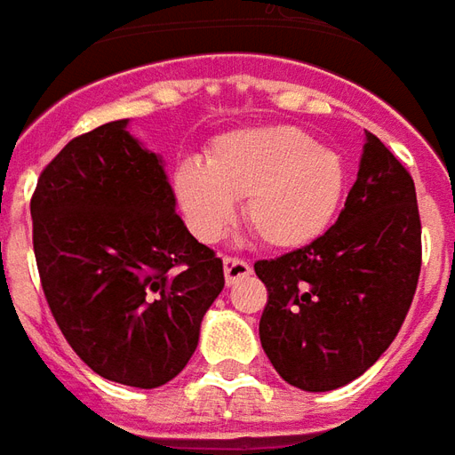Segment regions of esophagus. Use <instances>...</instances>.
Wrapping results in <instances>:
<instances>
[{
    "instance_id": "esophagus-1",
    "label": "esophagus",
    "mask_w": 455,
    "mask_h": 455,
    "mask_svg": "<svg viewBox=\"0 0 455 455\" xmlns=\"http://www.w3.org/2000/svg\"><path fill=\"white\" fill-rule=\"evenodd\" d=\"M223 267H225V281H228V286L237 283L240 278H247L251 274L250 261L240 259V257H225Z\"/></svg>"
}]
</instances>
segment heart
Returning <instances> with one entry per match:
<instances>
[{
  "instance_id": "b5f03b06",
  "label": "heart",
  "mask_w": 455,
  "mask_h": 455,
  "mask_svg": "<svg viewBox=\"0 0 455 455\" xmlns=\"http://www.w3.org/2000/svg\"><path fill=\"white\" fill-rule=\"evenodd\" d=\"M174 194L198 240L215 242L235 220V201L268 247L296 250L330 230L347 194L337 150L291 125L244 128L215 138L208 162L174 169Z\"/></svg>"
}]
</instances>
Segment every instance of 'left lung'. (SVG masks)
Listing matches in <instances>:
<instances>
[{
    "label": "left lung",
    "mask_w": 455,
    "mask_h": 455,
    "mask_svg": "<svg viewBox=\"0 0 455 455\" xmlns=\"http://www.w3.org/2000/svg\"><path fill=\"white\" fill-rule=\"evenodd\" d=\"M422 268L410 172L366 132L359 177L317 240L254 264L267 286L259 339L291 386L324 393L366 373L400 332Z\"/></svg>",
    "instance_id": "8db88e82"
}]
</instances>
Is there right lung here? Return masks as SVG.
Here are the masks:
<instances>
[{
  "mask_svg": "<svg viewBox=\"0 0 455 455\" xmlns=\"http://www.w3.org/2000/svg\"><path fill=\"white\" fill-rule=\"evenodd\" d=\"M114 121L77 135L31 198L33 251L60 332L94 373L159 387L181 373L223 259L174 211L162 159Z\"/></svg>",
  "mask_w": 455,
  "mask_h": 455,
  "instance_id": "obj_1",
  "label": "right lung"
}]
</instances>
